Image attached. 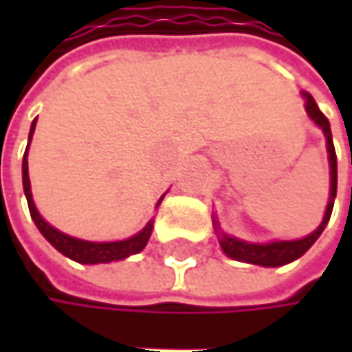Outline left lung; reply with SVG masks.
<instances>
[{"label": "left lung", "mask_w": 352, "mask_h": 352, "mask_svg": "<svg viewBox=\"0 0 352 352\" xmlns=\"http://www.w3.org/2000/svg\"><path fill=\"white\" fill-rule=\"evenodd\" d=\"M302 98L306 100V111L310 116V120L316 124L318 128L324 132L326 138V151H328V165H330V197H328V206L324 212V218L320 222L316 230L304 239H296V241H271V243H248L243 239H236L232 234H226L220 228V222L214 218V230L218 234V243L220 248L224 250L226 256L241 261V263H250V265H258V267H281L287 265L296 258H300L310 246L318 241V236L324 232L332 208H334V197H336V153H334V144H332V132H330V122L328 118L320 111V107L314 102V98L308 91H302ZM352 163V157H351Z\"/></svg>", "instance_id": "1"}]
</instances>
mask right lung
<instances>
[{
    "instance_id": "add662e5",
    "label": "right lung",
    "mask_w": 352,
    "mask_h": 352,
    "mask_svg": "<svg viewBox=\"0 0 352 352\" xmlns=\"http://www.w3.org/2000/svg\"><path fill=\"white\" fill-rule=\"evenodd\" d=\"M36 120L30 126V134H28V146H26V153H24V161H22V183H24V193H26V199H28V208H30V216L34 220L36 228L40 230V234L54 246L58 252H63L65 256L77 261V263H83V265H100V263H111V261H122V258H128L136 252H140L151 234H153V222L155 220H148V224L136 232L134 236L130 239H124V241H111V243H94V241H83V239H75V236H69L60 230H56L54 226H50L42 216L40 212L36 210L34 199H32V187H30V177H28V148H30V140H32V134H34ZM163 201V197L159 199V204ZM157 204V206H159Z\"/></svg>"
}]
</instances>
